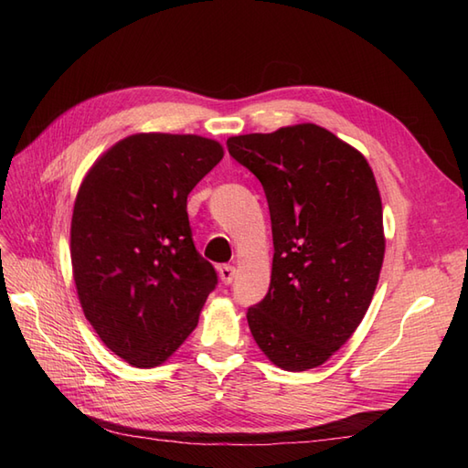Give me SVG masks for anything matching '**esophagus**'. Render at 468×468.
Listing matches in <instances>:
<instances>
[{"label":"esophagus","mask_w":468,"mask_h":468,"mask_svg":"<svg viewBox=\"0 0 468 468\" xmlns=\"http://www.w3.org/2000/svg\"><path fill=\"white\" fill-rule=\"evenodd\" d=\"M218 277H221V282L225 285L233 283V280H235V267L233 265H221V267H218Z\"/></svg>","instance_id":"esophagus-1"}]
</instances>
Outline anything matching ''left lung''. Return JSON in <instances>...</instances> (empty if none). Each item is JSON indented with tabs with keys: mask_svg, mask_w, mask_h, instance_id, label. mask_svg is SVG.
Masks as SVG:
<instances>
[{
	"mask_svg": "<svg viewBox=\"0 0 468 468\" xmlns=\"http://www.w3.org/2000/svg\"><path fill=\"white\" fill-rule=\"evenodd\" d=\"M271 215L270 292L247 310L257 346L287 372L322 366L370 307L384 261L382 201L366 158L315 124L227 141Z\"/></svg>",
	"mask_w": 468,
	"mask_h": 468,
	"instance_id": "obj_1",
	"label": "left lung"
}]
</instances>
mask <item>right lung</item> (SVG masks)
<instances>
[{"label": "right lung", "instance_id": "right-lung-1", "mask_svg": "<svg viewBox=\"0 0 468 468\" xmlns=\"http://www.w3.org/2000/svg\"><path fill=\"white\" fill-rule=\"evenodd\" d=\"M223 158L195 134H133L98 158L78 191L69 251L98 337L131 366L163 364L191 334L215 267L193 243L186 197Z\"/></svg>", "mask_w": 468, "mask_h": 468}]
</instances>
